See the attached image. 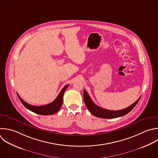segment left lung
I'll list each match as a JSON object with an SVG mask.
<instances>
[{"label":"left lung","instance_id":"8db88e82","mask_svg":"<svg viewBox=\"0 0 158 158\" xmlns=\"http://www.w3.org/2000/svg\"><path fill=\"white\" fill-rule=\"evenodd\" d=\"M83 99L87 108L90 111V112L93 114L94 115L100 118H117V117L125 115V114L130 112L136 105L140 98H139L131 106H128L125 109L119 110H107L98 106L91 100V98L89 97V96L88 95V94L87 93L85 89L83 91Z\"/></svg>","mask_w":158,"mask_h":158}]
</instances>
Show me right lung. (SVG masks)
<instances>
[{"mask_svg":"<svg viewBox=\"0 0 158 158\" xmlns=\"http://www.w3.org/2000/svg\"><path fill=\"white\" fill-rule=\"evenodd\" d=\"M69 86V85H67L63 88V89L60 91V92L59 93L56 99L53 102L44 106H36L31 105L26 102L25 101H23L19 95L18 93H17V95L20 101L23 104V105L30 110L40 115H52L58 112L60 109L63 102L64 93Z\"/></svg>","mask_w":158,"mask_h":158,"instance_id":"add662e5","label":"right lung"}]
</instances>
